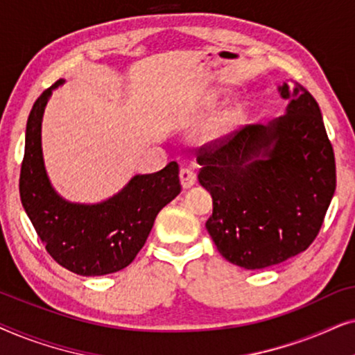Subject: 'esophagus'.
<instances>
[{
	"instance_id": "esophagus-1",
	"label": "esophagus",
	"mask_w": 355,
	"mask_h": 355,
	"mask_svg": "<svg viewBox=\"0 0 355 355\" xmlns=\"http://www.w3.org/2000/svg\"><path fill=\"white\" fill-rule=\"evenodd\" d=\"M179 178H181V184L184 189L192 187L197 181V174L192 168H182L181 173H179Z\"/></svg>"
}]
</instances>
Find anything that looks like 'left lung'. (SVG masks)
<instances>
[{
  "instance_id": "left-lung-1",
  "label": "left lung",
  "mask_w": 355,
  "mask_h": 355,
  "mask_svg": "<svg viewBox=\"0 0 355 355\" xmlns=\"http://www.w3.org/2000/svg\"><path fill=\"white\" fill-rule=\"evenodd\" d=\"M286 114L198 150V181L213 197L207 220L216 249L247 270L307 250L336 189L333 145L318 103L299 82L279 87Z\"/></svg>"
}]
</instances>
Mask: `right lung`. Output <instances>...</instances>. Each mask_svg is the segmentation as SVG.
Returning <instances> with one entry per match:
<instances>
[{"mask_svg": "<svg viewBox=\"0 0 355 355\" xmlns=\"http://www.w3.org/2000/svg\"><path fill=\"white\" fill-rule=\"evenodd\" d=\"M58 80L38 96L28 114L26 152L19 178L24 210L51 259L82 276L123 270L135 259L152 231L155 218L181 192L179 164L139 174L118 196L96 205L62 200L48 181L42 157V116Z\"/></svg>", "mask_w": 355, "mask_h": 355, "instance_id": "right-lung-1", "label": "right lung"}]
</instances>
